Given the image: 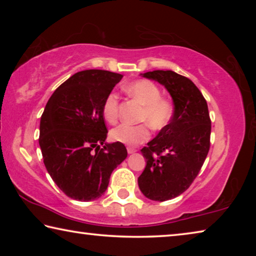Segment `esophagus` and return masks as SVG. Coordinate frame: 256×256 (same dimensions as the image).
I'll list each match as a JSON object with an SVG mask.
<instances>
[{
	"instance_id": "esophagus-1",
	"label": "esophagus",
	"mask_w": 256,
	"mask_h": 256,
	"mask_svg": "<svg viewBox=\"0 0 256 256\" xmlns=\"http://www.w3.org/2000/svg\"><path fill=\"white\" fill-rule=\"evenodd\" d=\"M128 154H134V152H136V149L132 148V146H128Z\"/></svg>"
}]
</instances>
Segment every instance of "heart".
Wrapping results in <instances>:
<instances>
[{"label":"heart","mask_w":256,"mask_h":256,"mask_svg":"<svg viewBox=\"0 0 256 256\" xmlns=\"http://www.w3.org/2000/svg\"><path fill=\"white\" fill-rule=\"evenodd\" d=\"M126 92L142 108L138 116L140 122H146L151 128L159 131L167 126L172 116V105L167 99L162 98V92L154 82L149 80H138L130 84ZM102 116L106 122L114 124L118 118V96L110 94L106 97L102 105ZM150 136L149 128L146 124L132 125L122 124L110 131L112 140L128 146H136L148 140Z\"/></svg>","instance_id":"heart-1"}]
</instances>
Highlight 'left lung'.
<instances>
[{
    "instance_id": "obj_1",
    "label": "left lung",
    "mask_w": 256,
    "mask_h": 256,
    "mask_svg": "<svg viewBox=\"0 0 256 256\" xmlns=\"http://www.w3.org/2000/svg\"><path fill=\"white\" fill-rule=\"evenodd\" d=\"M141 76L164 86L174 104L170 124L141 150L146 160L138 184L152 201L180 196L198 176L209 152L211 120L204 97L188 78L157 70Z\"/></svg>"
}]
</instances>
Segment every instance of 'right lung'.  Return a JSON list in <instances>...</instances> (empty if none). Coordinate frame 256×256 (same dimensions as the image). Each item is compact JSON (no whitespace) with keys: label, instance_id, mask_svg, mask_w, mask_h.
Wrapping results in <instances>:
<instances>
[{"label":"right lung","instance_id":"add662e5","mask_svg":"<svg viewBox=\"0 0 256 256\" xmlns=\"http://www.w3.org/2000/svg\"><path fill=\"white\" fill-rule=\"evenodd\" d=\"M123 76L86 70L63 82L40 118V146L47 172L60 190L78 201L106 192L110 177L128 157L120 142H106L102 105Z\"/></svg>","mask_w":256,"mask_h":256}]
</instances>
